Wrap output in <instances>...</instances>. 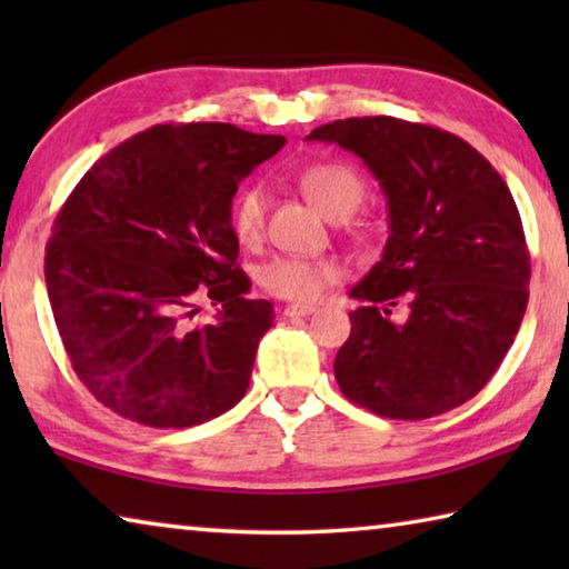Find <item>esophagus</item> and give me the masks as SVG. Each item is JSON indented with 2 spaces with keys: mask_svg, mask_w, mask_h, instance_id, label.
I'll list each match as a JSON object with an SVG mask.
<instances>
[{
  "mask_svg": "<svg viewBox=\"0 0 569 569\" xmlns=\"http://www.w3.org/2000/svg\"><path fill=\"white\" fill-rule=\"evenodd\" d=\"M313 311H316V306H311V303H291V306L283 308L286 316H308Z\"/></svg>",
  "mask_w": 569,
  "mask_h": 569,
  "instance_id": "esophagus-1",
  "label": "esophagus"
}]
</instances>
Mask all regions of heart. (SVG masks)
I'll list each match as a JSON object with an SVG mask.
<instances>
[{
    "mask_svg": "<svg viewBox=\"0 0 569 569\" xmlns=\"http://www.w3.org/2000/svg\"><path fill=\"white\" fill-rule=\"evenodd\" d=\"M298 188L316 210L329 220L349 218L361 206L366 182L361 172L343 160H319L298 172ZM268 192L261 182L240 188L230 210V223L240 243L253 246L266 230ZM343 268L333 258L276 256L261 266L258 283L266 293L283 301L311 303L326 293V288L341 281Z\"/></svg>",
    "mask_w": 569,
    "mask_h": 569,
    "instance_id": "1",
    "label": "heart"
}]
</instances>
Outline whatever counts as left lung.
Returning a JSON list of instances; mask_svg holds the SVG:
<instances>
[{
    "instance_id": "left-lung-1",
    "label": "left lung",
    "mask_w": 569,
    "mask_h": 569,
    "mask_svg": "<svg viewBox=\"0 0 569 569\" xmlns=\"http://www.w3.org/2000/svg\"><path fill=\"white\" fill-rule=\"evenodd\" d=\"M308 140L356 152L389 200V240L351 288L363 306L333 361L343 397L401 421L461 407L495 377L529 298L507 182L457 134L389 114L333 120ZM397 305L403 320L390 316Z\"/></svg>"
}]
</instances>
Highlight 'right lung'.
Listing matches in <instances>:
<instances>
[{
  "label": "right lung",
  "instance_id": "add662e5",
  "mask_svg": "<svg viewBox=\"0 0 569 569\" xmlns=\"http://www.w3.org/2000/svg\"><path fill=\"white\" fill-rule=\"evenodd\" d=\"M283 134L156 124L102 156L54 218L44 281L77 377L122 419L186 429L246 397L271 301L246 298L230 206ZM216 322L191 323L197 301Z\"/></svg>",
  "mask_w": 569,
  "mask_h": 569
}]
</instances>
